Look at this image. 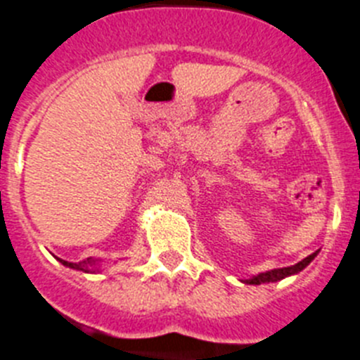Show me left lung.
Returning <instances> with one entry per match:
<instances>
[{
	"mask_svg": "<svg viewBox=\"0 0 360 360\" xmlns=\"http://www.w3.org/2000/svg\"><path fill=\"white\" fill-rule=\"evenodd\" d=\"M319 251H315V253H311L309 257H306L304 260H300L299 264H295V266H290V268H278V269H271V271H266V273H259L257 276H253V278H250V281H244L245 284H266V282H278L282 281V278H285V276H291V275H297L299 271H302L306 266H308L309 262H311L315 257H317Z\"/></svg>",
	"mask_w": 360,
	"mask_h": 360,
	"instance_id": "obj_1",
	"label": "left lung"
}]
</instances>
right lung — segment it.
<instances>
[{
	"label": "right lung",
	"mask_w": 360,
	"mask_h": 360,
	"mask_svg": "<svg viewBox=\"0 0 360 360\" xmlns=\"http://www.w3.org/2000/svg\"><path fill=\"white\" fill-rule=\"evenodd\" d=\"M60 262L63 264V266H67V268H72V269H78V271H85V273H94L96 269H92V266H96V260L92 259H87L84 260V262H67V260H61Z\"/></svg>",
	"instance_id": "1"
}]
</instances>
